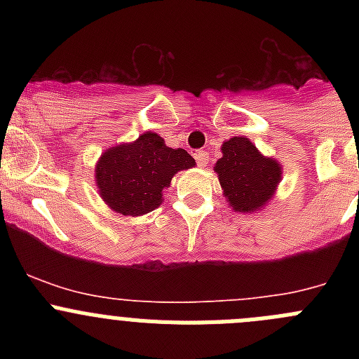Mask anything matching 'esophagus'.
Here are the masks:
<instances>
[{
    "label": "esophagus",
    "instance_id": "34e87169",
    "mask_svg": "<svg viewBox=\"0 0 359 359\" xmlns=\"http://www.w3.org/2000/svg\"><path fill=\"white\" fill-rule=\"evenodd\" d=\"M194 158H196V163L200 168H205V166L208 165V154H206L205 151H196V153H194Z\"/></svg>",
    "mask_w": 359,
    "mask_h": 359
}]
</instances>
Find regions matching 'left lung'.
Instances as JSON below:
<instances>
[{
	"instance_id": "8db88e82",
	"label": "left lung",
	"mask_w": 359,
	"mask_h": 359,
	"mask_svg": "<svg viewBox=\"0 0 359 359\" xmlns=\"http://www.w3.org/2000/svg\"><path fill=\"white\" fill-rule=\"evenodd\" d=\"M217 177L227 205L234 212L259 213L276 194L283 168L278 159L264 156L247 137H231L220 147Z\"/></svg>"
}]
</instances>
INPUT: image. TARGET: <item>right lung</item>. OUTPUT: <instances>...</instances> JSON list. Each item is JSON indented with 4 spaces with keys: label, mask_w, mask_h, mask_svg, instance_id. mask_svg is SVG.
Returning <instances> with one entry per match:
<instances>
[{
    "label": "right lung",
    "mask_w": 359,
    "mask_h": 359,
    "mask_svg": "<svg viewBox=\"0 0 359 359\" xmlns=\"http://www.w3.org/2000/svg\"><path fill=\"white\" fill-rule=\"evenodd\" d=\"M196 165L184 149H172L154 132L102 153L95 165V186L102 201L121 215L140 217L156 210L163 193L180 170Z\"/></svg>",
    "instance_id": "add662e5"
}]
</instances>
